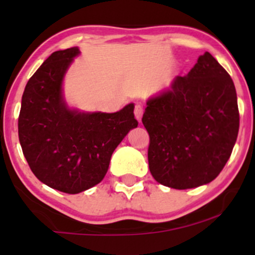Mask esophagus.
<instances>
[{"mask_svg": "<svg viewBox=\"0 0 255 255\" xmlns=\"http://www.w3.org/2000/svg\"><path fill=\"white\" fill-rule=\"evenodd\" d=\"M142 114H144V109H142V105L141 104H136L135 108H134V115H135V119L139 122H141Z\"/></svg>", "mask_w": 255, "mask_h": 255, "instance_id": "34e87169", "label": "esophagus"}]
</instances>
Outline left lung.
Segmentation results:
<instances>
[{
  "instance_id": "1",
  "label": "left lung",
  "mask_w": 255,
  "mask_h": 255,
  "mask_svg": "<svg viewBox=\"0 0 255 255\" xmlns=\"http://www.w3.org/2000/svg\"><path fill=\"white\" fill-rule=\"evenodd\" d=\"M148 168L158 183L188 189L210 183L229 159L240 115L233 79L210 52L186 77L146 102Z\"/></svg>"
}]
</instances>
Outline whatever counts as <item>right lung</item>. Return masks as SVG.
Returning a JSON list of instances; mask_svg holds the SVG:
<instances>
[{
  "mask_svg": "<svg viewBox=\"0 0 255 255\" xmlns=\"http://www.w3.org/2000/svg\"><path fill=\"white\" fill-rule=\"evenodd\" d=\"M78 46L58 50L26 84L19 140L32 172L50 188L77 194L103 180L110 158L128 131L137 127L134 104L116 113H86L68 107L63 79Z\"/></svg>",
  "mask_w": 255,
  "mask_h": 255,
  "instance_id": "obj_1",
  "label": "right lung"
}]
</instances>
